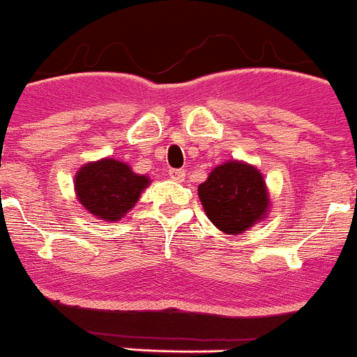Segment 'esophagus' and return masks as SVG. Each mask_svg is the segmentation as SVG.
Wrapping results in <instances>:
<instances>
[{"instance_id": "esophagus-1", "label": "esophagus", "mask_w": 357, "mask_h": 357, "mask_svg": "<svg viewBox=\"0 0 357 357\" xmlns=\"http://www.w3.org/2000/svg\"><path fill=\"white\" fill-rule=\"evenodd\" d=\"M167 175H169V178L175 182H184V178H185L184 169H169V172H167Z\"/></svg>"}]
</instances>
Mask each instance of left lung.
<instances>
[{
	"instance_id": "1",
	"label": "left lung",
	"mask_w": 357,
	"mask_h": 357,
	"mask_svg": "<svg viewBox=\"0 0 357 357\" xmlns=\"http://www.w3.org/2000/svg\"><path fill=\"white\" fill-rule=\"evenodd\" d=\"M199 199L213 225L225 234L245 233L271 211L266 178L243 160L216 166L199 185Z\"/></svg>"
}]
</instances>
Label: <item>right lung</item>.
Segmentation results:
<instances>
[{"label":"right lung","mask_w":357,"mask_h":357,"mask_svg":"<svg viewBox=\"0 0 357 357\" xmlns=\"http://www.w3.org/2000/svg\"><path fill=\"white\" fill-rule=\"evenodd\" d=\"M148 175H139L114 157L83 164L75 173L74 190L79 204L99 220L117 222L135 208L149 185Z\"/></svg>","instance_id":"right-lung-1"}]
</instances>
